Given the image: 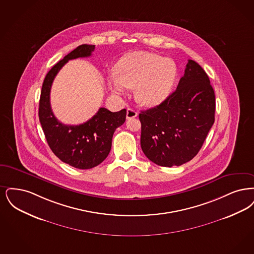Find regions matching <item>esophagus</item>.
Instances as JSON below:
<instances>
[{
	"label": "esophagus",
	"instance_id": "obj_1",
	"mask_svg": "<svg viewBox=\"0 0 254 254\" xmlns=\"http://www.w3.org/2000/svg\"><path fill=\"white\" fill-rule=\"evenodd\" d=\"M136 116H137V113L133 110V109H132V108H128V109H127V114H126L127 120L134 119V118H136Z\"/></svg>",
	"mask_w": 254,
	"mask_h": 254
}]
</instances>
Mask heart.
I'll return each instance as SVG.
<instances>
[{
    "label": "heart",
    "mask_w": 254,
    "mask_h": 254,
    "mask_svg": "<svg viewBox=\"0 0 254 254\" xmlns=\"http://www.w3.org/2000/svg\"><path fill=\"white\" fill-rule=\"evenodd\" d=\"M176 77L177 65L172 60L144 51L132 52L118 63L111 89L122 96L126 88H134L136 101L143 106L153 107L167 99Z\"/></svg>",
    "instance_id": "1"
}]
</instances>
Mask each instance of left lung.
<instances>
[{
  "instance_id": "left-lung-1",
  "label": "left lung",
  "mask_w": 254,
  "mask_h": 254,
  "mask_svg": "<svg viewBox=\"0 0 254 254\" xmlns=\"http://www.w3.org/2000/svg\"><path fill=\"white\" fill-rule=\"evenodd\" d=\"M215 96L210 78L188 61L177 88L154 108L141 111L140 145L156 165L180 166L198 154L214 122Z\"/></svg>"
}]
</instances>
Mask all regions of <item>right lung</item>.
Masks as SVG:
<instances>
[{"label":"right lung","mask_w":254,"mask_h":254,"mask_svg":"<svg viewBox=\"0 0 254 254\" xmlns=\"http://www.w3.org/2000/svg\"><path fill=\"white\" fill-rule=\"evenodd\" d=\"M94 49L95 45L81 44L51 68L44 78L39 106L40 122L52 152L63 162L81 170L99 165L108 156L113 134L126 119L125 109L113 113L101 107L88 122L65 125L52 112L50 91L57 74L68 61L90 57Z\"/></svg>","instance_id":"right-lung-1"}]
</instances>
